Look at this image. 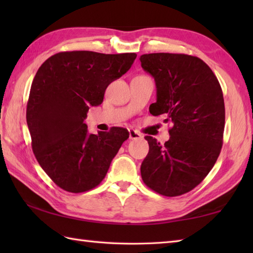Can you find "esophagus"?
I'll use <instances>...</instances> for the list:
<instances>
[{
  "label": "esophagus",
  "mask_w": 253,
  "mask_h": 253,
  "mask_svg": "<svg viewBox=\"0 0 253 253\" xmlns=\"http://www.w3.org/2000/svg\"><path fill=\"white\" fill-rule=\"evenodd\" d=\"M128 131H129V139H131V140H137V139L142 138L141 133L135 129H129Z\"/></svg>",
  "instance_id": "esophagus-1"
}]
</instances>
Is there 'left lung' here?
I'll return each mask as SVG.
<instances>
[{
	"instance_id": "left-lung-1",
	"label": "left lung",
	"mask_w": 253,
	"mask_h": 253,
	"mask_svg": "<svg viewBox=\"0 0 253 253\" xmlns=\"http://www.w3.org/2000/svg\"><path fill=\"white\" fill-rule=\"evenodd\" d=\"M157 84L149 111L173 124L164 144L151 136L141 177L150 189L166 197L189 192L206 178L223 146L225 105L215 75L201 58L176 53L140 56Z\"/></svg>"
}]
</instances>
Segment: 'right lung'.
Here are the masks:
<instances>
[{"label":"right lung","instance_id":"1","mask_svg":"<svg viewBox=\"0 0 253 253\" xmlns=\"http://www.w3.org/2000/svg\"><path fill=\"white\" fill-rule=\"evenodd\" d=\"M136 57V53L60 52L38 69L26 111L31 147L42 169L63 190L79 193L98 186L129 137L122 127L88 133L84 120L89 107L103 102L107 85Z\"/></svg>","mask_w":253,"mask_h":253}]
</instances>
